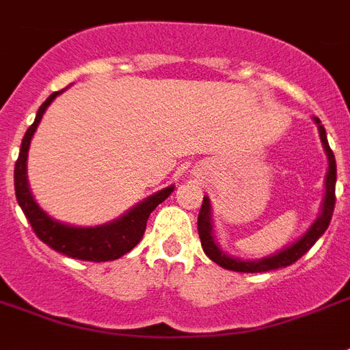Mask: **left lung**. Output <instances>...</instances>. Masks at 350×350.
Returning <instances> with one entry per match:
<instances>
[{
    "instance_id": "1",
    "label": "left lung",
    "mask_w": 350,
    "mask_h": 350,
    "mask_svg": "<svg viewBox=\"0 0 350 350\" xmlns=\"http://www.w3.org/2000/svg\"><path fill=\"white\" fill-rule=\"evenodd\" d=\"M312 121L317 124V132H319V139L323 145V150L327 154V161H329V170L325 176V196L319 207V215L312 222V226L306 229L305 233L301 234L299 239L292 242L290 246L282 247L273 255L262 258H239L233 255H228L224 252L222 247L218 246L217 240H215V233H213V215H211V202L209 196H204V204L200 209L198 215V234L202 247H204L205 255L217 262L218 266H222L226 270L231 271H242V273H260V271H270V270H279V268H286L295 260H299L308 250L317 242V239L327 231L334 213V204H336V159L334 154L330 150L329 141H327V133L321 124V121L317 117H312Z\"/></svg>"
}]
</instances>
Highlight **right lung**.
Masks as SVG:
<instances>
[{
	"mask_svg": "<svg viewBox=\"0 0 350 350\" xmlns=\"http://www.w3.org/2000/svg\"><path fill=\"white\" fill-rule=\"evenodd\" d=\"M62 92L51 93L47 100L38 108L36 119L31 126L27 128L25 135H23L20 156H18L14 167L16 200H18L29 224L33 226L36 237L44 244L53 247L55 252L62 253L66 257L92 260V262L116 260L139 244V240L145 234L146 220L150 217V213L161 202L169 198L174 191V185L165 187L161 191L146 196L143 202L133 205L132 209H128L124 215L111 220V222L100 224V226H88V228L71 226V224H64L47 215L31 193L29 180H27V156H29V146H31L34 132H36L45 110Z\"/></svg>",
	"mask_w": 350,
	"mask_h": 350,
	"instance_id": "1",
	"label": "right lung"
}]
</instances>
